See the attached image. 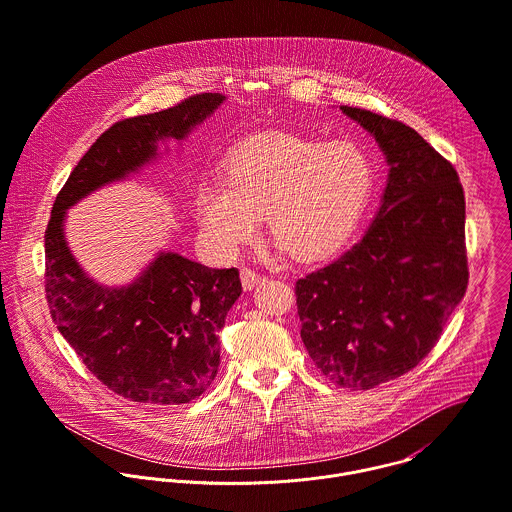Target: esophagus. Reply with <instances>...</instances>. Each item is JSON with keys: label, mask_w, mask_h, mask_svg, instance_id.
Segmentation results:
<instances>
[{"label": "esophagus", "mask_w": 512, "mask_h": 512, "mask_svg": "<svg viewBox=\"0 0 512 512\" xmlns=\"http://www.w3.org/2000/svg\"><path fill=\"white\" fill-rule=\"evenodd\" d=\"M240 280H242L244 290H254V288L264 280V276H260V274H258V272H254V270L244 268V270L240 272Z\"/></svg>", "instance_id": "obj_1"}]
</instances>
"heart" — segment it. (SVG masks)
<instances>
[{"label": "heart", "mask_w": 512, "mask_h": 512, "mask_svg": "<svg viewBox=\"0 0 512 512\" xmlns=\"http://www.w3.org/2000/svg\"><path fill=\"white\" fill-rule=\"evenodd\" d=\"M371 186V163L351 143L264 133L226 157L222 180L198 184L194 218L216 256H236L254 240L264 216L276 252L310 262L343 246L365 212Z\"/></svg>", "instance_id": "b5f03b06"}]
</instances>
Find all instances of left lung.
Segmentation results:
<instances>
[{
	"mask_svg": "<svg viewBox=\"0 0 512 512\" xmlns=\"http://www.w3.org/2000/svg\"><path fill=\"white\" fill-rule=\"evenodd\" d=\"M389 167L381 204L359 242L296 282L302 341L318 369L349 389L411 371L465 296V194L417 131L340 107Z\"/></svg>",
	"mask_w": 512,
	"mask_h": 512,
	"instance_id": "left-lung-1",
	"label": "left lung"
}]
</instances>
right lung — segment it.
<instances>
[{
    "mask_svg": "<svg viewBox=\"0 0 512 512\" xmlns=\"http://www.w3.org/2000/svg\"><path fill=\"white\" fill-rule=\"evenodd\" d=\"M226 101L202 93L105 131L55 198L45 230V292L51 318L89 371L139 403L180 405L202 395L220 365L226 314L242 294L236 268H208L159 250L127 284L95 280L73 256L65 222L81 200L159 163Z\"/></svg>",
    "mask_w": 512,
    "mask_h": 512,
    "instance_id": "right-lung-1",
    "label": "right lung"
}]
</instances>
